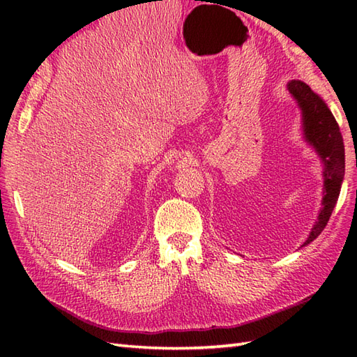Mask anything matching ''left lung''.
<instances>
[{
  "instance_id": "left-lung-1",
  "label": "left lung",
  "mask_w": 357,
  "mask_h": 357,
  "mask_svg": "<svg viewBox=\"0 0 357 357\" xmlns=\"http://www.w3.org/2000/svg\"><path fill=\"white\" fill-rule=\"evenodd\" d=\"M287 87L302 110L304 138L310 146L314 147L324 162L322 208L314 227L304 242V245H307L322 233L336 206L345 173V149L336 119L327 104L321 100V96H317L302 81H290Z\"/></svg>"
}]
</instances>
